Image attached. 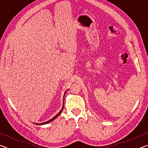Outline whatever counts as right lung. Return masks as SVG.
<instances>
[{
	"mask_svg": "<svg viewBox=\"0 0 148 148\" xmlns=\"http://www.w3.org/2000/svg\"><path fill=\"white\" fill-rule=\"evenodd\" d=\"M66 91L64 92V95H65V94H66ZM64 100V99H63ZM63 108H64V101H63V106H62V109L60 110V112H59L58 114H57L56 116H55L53 118H51V119H49V120H48V121H47L46 122H44V123H34V124H36V125H44V124H47V123H50V122H51L52 121H53V120L55 119H56L57 117L58 116H59V115L61 114V112H62V110H63Z\"/></svg>",
	"mask_w": 148,
	"mask_h": 148,
	"instance_id": "1",
	"label": "right lung"
}]
</instances>
